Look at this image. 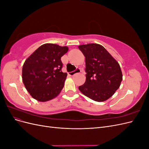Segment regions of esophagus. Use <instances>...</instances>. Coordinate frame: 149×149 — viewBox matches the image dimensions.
I'll list each match as a JSON object with an SVG mask.
<instances>
[{"label": "esophagus", "mask_w": 149, "mask_h": 149, "mask_svg": "<svg viewBox=\"0 0 149 149\" xmlns=\"http://www.w3.org/2000/svg\"><path fill=\"white\" fill-rule=\"evenodd\" d=\"M80 72H81V70L80 68H76L74 71H71L69 73V74L70 76H73L74 75V74L76 73H80Z\"/></svg>", "instance_id": "esophagus-1"}]
</instances>
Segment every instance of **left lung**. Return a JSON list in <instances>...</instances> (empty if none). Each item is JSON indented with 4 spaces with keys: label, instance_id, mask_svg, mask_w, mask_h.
Instances as JSON below:
<instances>
[{
    "label": "left lung",
    "instance_id": "8db88e82",
    "mask_svg": "<svg viewBox=\"0 0 149 149\" xmlns=\"http://www.w3.org/2000/svg\"><path fill=\"white\" fill-rule=\"evenodd\" d=\"M85 56L86 79L79 91L91 100L102 102L111 97L123 80L118 62L101 45L89 43L78 47Z\"/></svg>",
    "mask_w": 149,
    "mask_h": 149
}]
</instances>
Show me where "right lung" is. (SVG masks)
Returning a JSON list of instances; mask_svg holds the SVG:
<instances>
[{"mask_svg": "<svg viewBox=\"0 0 149 149\" xmlns=\"http://www.w3.org/2000/svg\"><path fill=\"white\" fill-rule=\"evenodd\" d=\"M68 50L67 47L43 44L25 60L22 68V80L32 97L45 102L60 94L67 76V73L61 71V57Z\"/></svg>", "mask_w": 149, "mask_h": 149, "instance_id": "obj_1", "label": "right lung"}]
</instances>
